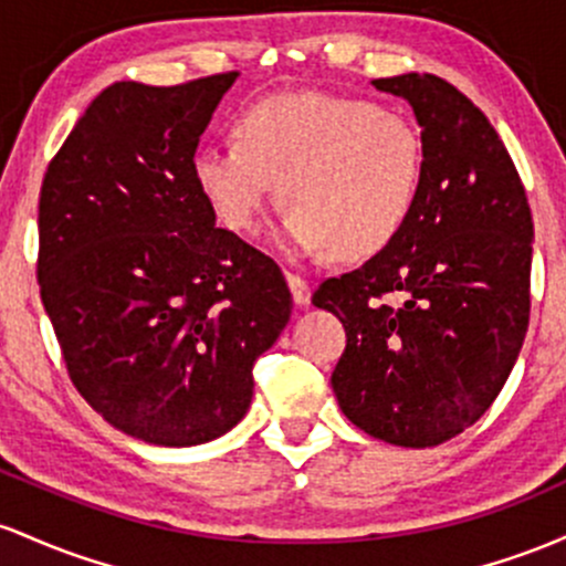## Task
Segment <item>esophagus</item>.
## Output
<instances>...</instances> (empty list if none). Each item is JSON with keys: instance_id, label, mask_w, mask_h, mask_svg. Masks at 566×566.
<instances>
[{"instance_id": "obj_1", "label": "esophagus", "mask_w": 566, "mask_h": 566, "mask_svg": "<svg viewBox=\"0 0 566 566\" xmlns=\"http://www.w3.org/2000/svg\"><path fill=\"white\" fill-rule=\"evenodd\" d=\"M285 281H289L291 296H294L296 304H307L310 302V281H307V277L296 275V272H285Z\"/></svg>"}]
</instances>
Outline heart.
Segmentation results:
<instances>
[{"mask_svg": "<svg viewBox=\"0 0 566 566\" xmlns=\"http://www.w3.org/2000/svg\"><path fill=\"white\" fill-rule=\"evenodd\" d=\"M238 144L206 146L192 176L219 224L245 234L281 184L283 251L368 259L401 234L422 184V136L390 106L321 91L256 101Z\"/></svg>", "mask_w": 566, "mask_h": 566, "instance_id": "heart-1", "label": "heart"}]
</instances>
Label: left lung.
Instances as JSON below:
<instances>
[{"instance_id":"left-lung-1","label":"left lung","mask_w":566,"mask_h":566,"mask_svg":"<svg viewBox=\"0 0 566 566\" xmlns=\"http://www.w3.org/2000/svg\"><path fill=\"white\" fill-rule=\"evenodd\" d=\"M374 87L415 109L420 198L387 249L326 277L313 304L347 332L332 374L347 420L424 449L471 428L503 390L530 326L535 230L516 165L465 93L417 72Z\"/></svg>"}]
</instances>
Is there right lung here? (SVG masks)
Listing matches in <instances>:
<instances>
[{
	"label": "right lung",
	"mask_w": 566,
	"mask_h": 566,
	"mask_svg": "<svg viewBox=\"0 0 566 566\" xmlns=\"http://www.w3.org/2000/svg\"><path fill=\"white\" fill-rule=\"evenodd\" d=\"M234 80L114 82L42 179L36 281L69 379L112 428L157 447L243 420L253 364L294 307L281 266L216 227L192 176Z\"/></svg>",
	"instance_id": "1"
}]
</instances>
